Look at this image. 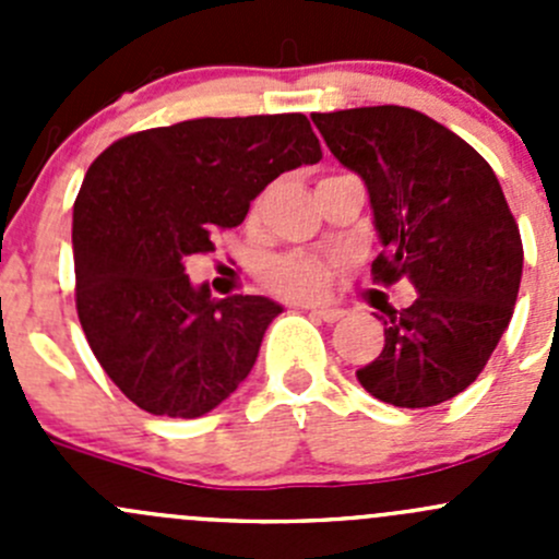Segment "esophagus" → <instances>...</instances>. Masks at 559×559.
<instances>
[{"label": "esophagus", "mask_w": 559, "mask_h": 559, "mask_svg": "<svg viewBox=\"0 0 559 559\" xmlns=\"http://www.w3.org/2000/svg\"><path fill=\"white\" fill-rule=\"evenodd\" d=\"M308 313L316 316V319L326 321V324H332V321H341V319H343V313H346V311H341V308H324V306H313V308H308Z\"/></svg>", "instance_id": "34e87169"}]
</instances>
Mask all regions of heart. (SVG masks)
I'll use <instances>...</instances> for the list:
<instances>
[{
  "label": "heart",
  "instance_id": "obj_1",
  "mask_svg": "<svg viewBox=\"0 0 559 559\" xmlns=\"http://www.w3.org/2000/svg\"><path fill=\"white\" fill-rule=\"evenodd\" d=\"M332 275V262L311 253H281L264 264V281L270 289L295 300H316L326 292Z\"/></svg>",
  "mask_w": 559,
  "mask_h": 559
}]
</instances>
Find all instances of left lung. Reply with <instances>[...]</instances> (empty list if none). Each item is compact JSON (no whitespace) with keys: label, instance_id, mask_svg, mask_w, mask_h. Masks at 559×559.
<instances>
[{"label":"left lung","instance_id":"1","mask_svg":"<svg viewBox=\"0 0 559 559\" xmlns=\"http://www.w3.org/2000/svg\"><path fill=\"white\" fill-rule=\"evenodd\" d=\"M341 165L365 180L384 251L373 284L408 278V308H379L384 348L357 370L400 408L447 403L478 379L514 313L522 238L503 189L476 148L411 107L313 112Z\"/></svg>","mask_w":559,"mask_h":559}]
</instances>
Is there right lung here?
I'll list each match as a JSON object with an SVG mask.
<instances>
[{"label":"right lung","instance_id":"right-lung-1","mask_svg":"<svg viewBox=\"0 0 559 559\" xmlns=\"http://www.w3.org/2000/svg\"><path fill=\"white\" fill-rule=\"evenodd\" d=\"M319 159L311 121L275 112L143 129L92 162L72 216L75 308L97 362L138 408L197 419L251 373L281 306L216 300L183 262L243 224L270 180Z\"/></svg>","mask_w":559,"mask_h":559}]
</instances>
